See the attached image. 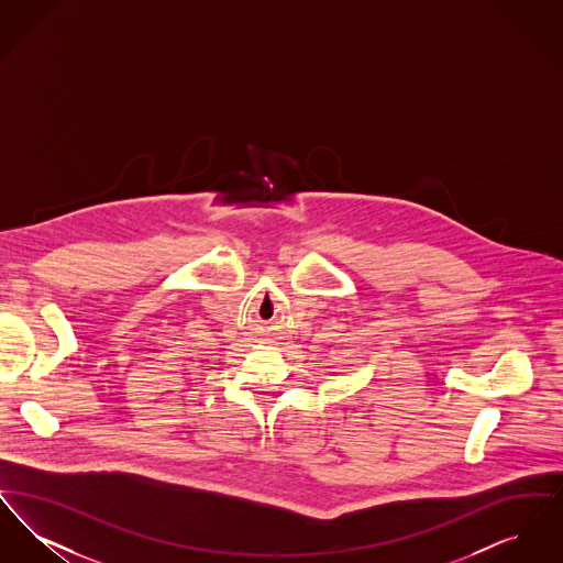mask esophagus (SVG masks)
Returning <instances> with one entry per match:
<instances>
[{"mask_svg": "<svg viewBox=\"0 0 563 563\" xmlns=\"http://www.w3.org/2000/svg\"><path fill=\"white\" fill-rule=\"evenodd\" d=\"M553 327H558V329H555V331H558V333H560V331H563V329H560V327H563V321H562V324H560V321H558V324H553Z\"/></svg>", "mask_w": 563, "mask_h": 563, "instance_id": "obj_1", "label": "esophagus"}]
</instances>
